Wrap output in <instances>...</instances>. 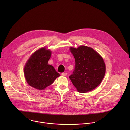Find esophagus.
<instances>
[{"label":"esophagus","mask_w":130,"mask_h":130,"mask_svg":"<svg viewBox=\"0 0 130 130\" xmlns=\"http://www.w3.org/2000/svg\"><path fill=\"white\" fill-rule=\"evenodd\" d=\"M67 75V73L66 72H63V73H62V76H64V77L66 76Z\"/></svg>","instance_id":"1"}]
</instances>
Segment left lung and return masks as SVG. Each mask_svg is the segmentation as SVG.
Segmentation results:
<instances>
[{
    "label": "left lung",
    "mask_w": 130,
    "mask_h": 130,
    "mask_svg": "<svg viewBox=\"0 0 130 130\" xmlns=\"http://www.w3.org/2000/svg\"><path fill=\"white\" fill-rule=\"evenodd\" d=\"M75 59V68L69 78L77 90L82 93L91 91L102 81L105 73L103 58L94 49L85 46L70 48Z\"/></svg>",
    "instance_id": "left-lung-1"
}]
</instances>
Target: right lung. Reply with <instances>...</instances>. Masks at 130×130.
Wrapping results in <instances>:
<instances>
[{
    "mask_svg": "<svg viewBox=\"0 0 130 130\" xmlns=\"http://www.w3.org/2000/svg\"><path fill=\"white\" fill-rule=\"evenodd\" d=\"M51 51L42 48L35 51L27 62L24 74L27 82L39 90L45 89L60 76L54 68L48 64Z\"/></svg>",
    "mask_w": 130,
    "mask_h": 130,
    "instance_id": "right-lung-1",
    "label": "right lung"
}]
</instances>
